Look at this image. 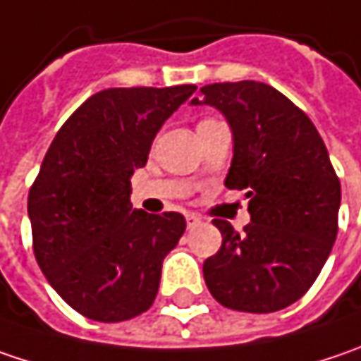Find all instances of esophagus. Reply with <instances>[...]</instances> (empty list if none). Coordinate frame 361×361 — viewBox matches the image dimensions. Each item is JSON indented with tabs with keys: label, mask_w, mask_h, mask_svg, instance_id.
Returning a JSON list of instances; mask_svg holds the SVG:
<instances>
[{
	"label": "esophagus",
	"mask_w": 361,
	"mask_h": 361,
	"mask_svg": "<svg viewBox=\"0 0 361 361\" xmlns=\"http://www.w3.org/2000/svg\"><path fill=\"white\" fill-rule=\"evenodd\" d=\"M185 223H188V228H194V226H198L202 221H200V216H196V214L188 212V214H185Z\"/></svg>",
	"instance_id": "1"
}]
</instances>
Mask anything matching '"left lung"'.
Segmentation results:
<instances>
[{"instance_id": "obj_1", "label": "left lung", "mask_w": 361, "mask_h": 361, "mask_svg": "<svg viewBox=\"0 0 361 361\" xmlns=\"http://www.w3.org/2000/svg\"><path fill=\"white\" fill-rule=\"evenodd\" d=\"M192 104L221 110L233 130L224 185L247 190L251 223L223 235L204 262L210 294L226 308L276 312L314 284L337 237L341 183L310 118L284 94L259 81L212 83Z\"/></svg>"}]
</instances>
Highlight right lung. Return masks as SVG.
Segmentation results:
<instances>
[{
  "label": "right lung",
  "mask_w": 361,
  "mask_h": 361,
  "mask_svg": "<svg viewBox=\"0 0 361 361\" xmlns=\"http://www.w3.org/2000/svg\"><path fill=\"white\" fill-rule=\"evenodd\" d=\"M196 85L112 87L85 99L53 138L28 192L34 257L79 314L120 323L149 310L180 212L133 210L130 176Z\"/></svg>",
  "instance_id": "right-lung-1"
}]
</instances>
